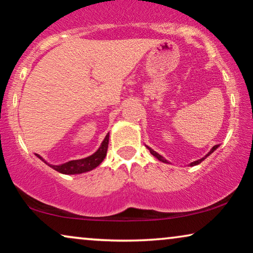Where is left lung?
Masks as SVG:
<instances>
[{"instance_id":"1","label":"left lung","mask_w":253,"mask_h":253,"mask_svg":"<svg viewBox=\"0 0 253 253\" xmlns=\"http://www.w3.org/2000/svg\"><path fill=\"white\" fill-rule=\"evenodd\" d=\"M145 146H146V145H145ZM146 147H147V148L149 149V152H151V154H152V155H154V156H155L157 160L162 161V162H163V163H169V162H168V160H166V159H164V157H163V156H161L159 153H156L155 151H153V149H152L151 147H148V146H146ZM218 147H219V145H215V146H213V147H212V148H211V151H210V152H209V153L207 154V155H206V156H204V157H202V159L197 160V161H194V162H192V163H190V164H189V166H190V167H194V166H197V164H200L201 162H202V161H204V160H206V159H207V157H208L209 155H210V154H212V153H213V152L215 151V149H217Z\"/></svg>"}]
</instances>
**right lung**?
<instances>
[{"label": "right lung", "mask_w": 253, "mask_h": 253, "mask_svg": "<svg viewBox=\"0 0 253 253\" xmlns=\"http://www.w3.org/2000/svg\"><path fill=\"white\" fill-rule=\"evenodd\" d=\"M108 141H109V133L106 134L105 139L101 142L100 147L98 148L97 151L92 154V155L87 156V157H85V159L69 161V162L59 164V166H54V164L47 163L42 156L39 155V154H35V155L38 156L40 160H42L45 164H47L50 168H52L53 170L60 172V173L80 174V173H84V172L96 169V168L99 166L102 161H104V159L106 157V154H107Z\"/></svg>", "instance_id": "add662e5"}]
</instances>
